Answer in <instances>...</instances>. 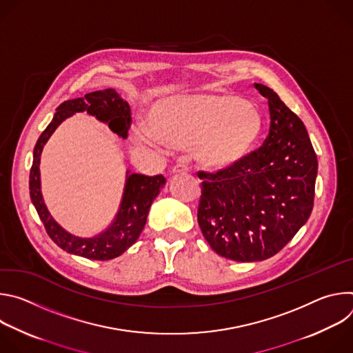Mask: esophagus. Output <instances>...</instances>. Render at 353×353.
Instances as JSON below:
<instances>
[{
    "label": "esophagus",
    "instance_id": "obj_1",
    "mask_svg": "<svg viewBox=\"0 0 353 353\" xmlns=\"http://www.w3.org/2000/svg\"><path fill=\"white\" fill-rule=\"evenodd\" d=\"M187 172H188V168H187L185 165H177V166L172 170L173 174H180V173H187Z\"/></svg>",
    "mask_w": 353,
    "mask_h": 353
}]
</instances>
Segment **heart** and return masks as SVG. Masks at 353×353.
<instances>
[{
  "label": "heart",
  "mask_w": 353,
  "mask_h": 353,
  "mask_svg": "<svg viewBox=\"0 0 353 353\" xmlns=\"http://www.w3.org/2000/svg\"><path fill=\"white\" fill-rule=\"evenodd\" d=\"M148 142L158 139L192 149L196 163L207 172H226L243 162L263 131L260 112L234 94H181L150 108Z\"/></svg>",
  "instance_id": "b5f03b06"
}]
</instances>
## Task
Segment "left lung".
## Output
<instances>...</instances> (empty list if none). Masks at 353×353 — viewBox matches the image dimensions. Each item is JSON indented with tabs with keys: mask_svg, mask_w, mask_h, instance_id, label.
<instances>
[{
	"mask_svg": "<svg viewBox=\"0 0 353 353\" xmlns=\"http://www.w3.org/2000/svg\"><path fill=\"white\" fill-rule=\"evenodd\" d=\"M270 134L261 148L221 173L199 172L198 225L216 254L263 261L281 251L313 211L319 162L306 127L263 83Z\"/></svg>",
	"mask_w": 353,
	"mask_h": 353,
	"instance_id": "1",
	"label": "left lung"
}]
</instances>
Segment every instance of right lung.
<instances>
[{
  "label": "right lung",
  "instance_id": "right-lung-1",
  "mask_svg": "<svg viewBox=\"0 0 353 353\" xmlns=\"http://www.w3.org/2000/svg\"><path fill=\"white\" fill-rule=\"evenodd\" d=\"M56 110L52 123L41 132L33 149V163L29 176L30 199L47 234L60 248L70 254L89 260H113L121 256L139 237L146 223L149 208L165 187L166 179L162 174L149 177L127 170L120 208L112 225L105 232L93 237H79L67 232L48 212L41 195L39 166L46 142L64 120L82 112L108 124L120 138H127L131 124V110L128 103L114 89L96 90L86 93L83 97L67 100Z\"/></svg>",
  "mask_w": 353,
  "mask_h": 353
}]
</instances>
